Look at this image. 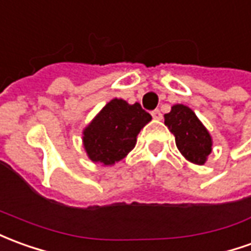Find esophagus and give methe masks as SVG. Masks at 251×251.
Returning a JSON list of instances; mask_svg holds the SVG:
<instances>
[{
	"mask_svg": "<svg viewBox=\"0 0 251 251\" xmlns=\"http://www.w3.org/2000/svg\"><path fill=\"white\" fill-rule=\"evenodd\" d=\"M151 115H152V118L156 121H160L163 118V114L160 113V110H153V111L151 113Z\"/></svg>",
	"mask_w": 251,
	"mask_h": 251,
	"instance_id": "obj_1",
	"label": "esophagus"
}]
</instances>
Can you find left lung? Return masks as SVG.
<instances>
[{
	"mask_svg": "<svg viewBox=\"0 0 251 251\" xmlns=\"http://www.w3.org/2000/svg\"><path fill=\"white\" fill-rule=\"evenodd\" d=\"M164 125L175 136V144L182 155L194 164H204L212 152V137L192 108L175 104L164 114Z\"/></svg>",
	"mask_w": 251,
	"mask_h": 251,
	"instance_id": "8db88e82",
	"label": "left lung"
}]
</instances>
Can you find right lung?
Segmentation results:
<instances>
[{"label":"right lung","mask_w":251,"mask_h":251,"mask_svg":"<svg viewBox=\"0 0 251 251\" xmlns=\"http://www.w3.org/2000/svg\"><path fill=\"white\" fill-rule=\"evenodd\" d=\"M151 120L140 103L113 99L84 129V150L94 163L113 166L134 148L138 133Z\"/></svg>","instance_id":"obj_1"}]
</instances>
